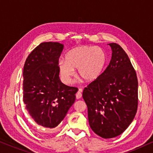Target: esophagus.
<instances>
[{"label":"esophagus","instance_id":"1","mask_svg":"<svg viewBox=\"0 0 153 153\" xmlns=\"http://www.w3.org/2000/svg\"><path fill=\"white\" fill-rule=\"evenodd\" d=\"M81 91H82V90H81V89H79V90H78V92L76 93V94H75V96H76V99H80V98L82 97V93H81Z\"/></svg>","mask_w":153,"mask_h":153}]
</instances>
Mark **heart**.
I'll use <instances>...</instances> for the list:
<instances>
[{
	"mask_svg": "<svg viewBox=\"0 0 153 153\" xmlns=\"http://www.w3.org/2000/svg\"><path fill=\"white\" fill-rule=\"evenodd\" d=\"M106 56L101 48L93 46H81L71 50L65 61L58 62V69L62 80L69 84L78 69V75L87 82L99 78L104 68Z\"/></svg>",
	"mask_w": 153,
	"mask_h": 153,
	"instance_id": "b5f03b06",
	"label": "heart"
}]
</instances>
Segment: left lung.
I'll use <instances>...</instances> for the list:
<instances>
[{
	"label": "left lung",
	"instance_id": "obj_1",
	"mask_svg": "<svg viewBox=\"0 0 153 153\" xmlns=\"http://www.w3.org/2000/svg\"><path fill=\"white\" fill-rule=\"evenodd\" d=\"M108 45L113 52L108 66L82 92L91 129L103 138L125 131L135 117L138 101L137 75L129 56L118 44Z\"/></svg>",
	"mask_w": 153,
	"mask_h": 153
}]
</instances>
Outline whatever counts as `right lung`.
I'll return each mask as SVG.
<instances>
[{"label": "right lung", "mask_w": 153, "mask_h": 153, "mask_svg": "<svg viewBox=\"0 0 153 153\" xmlns=\"http://www.w3.org/2000/svg\"><path fill=\"white\" fill-rule=\"evenodd\" d=\"M63 48L59 42H42L30 53L24 66V104L38 125L50 129L64 120L78 90L63 84L59 77Z\"/></svg>", "instance_id": "obj_1"}]
</instances>
